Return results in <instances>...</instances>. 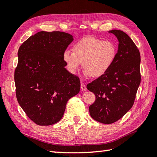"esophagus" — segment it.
Masks as SVG:
<instances>
[{"label": "esophagus", "mask_w": 157, "mask_h": 157, "mask_svg": "<svg viewBox=\"0 0 157 157\" xmlns=\"http://www.w3.org/2000/svg\"><path fill=\"white\" fill-rule=\"evenodd\" d=\"M80 87H81V90H82L86 91V90H87L86 85L84 84V83H81V86H80Z\"/></svg>", "instance_id": "esophagus-1"}]
</instances>
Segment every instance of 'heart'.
<instances>
[{"mask_svg": "<svg viewBox=\"0 0 157 157\" xmlns=\"http://www.w3.org/2000/svg\"><path fill=\"white\" fill-rule=\"evenodd\" d=\"M73 52L66 49L62 59L67 71L75 74L82 66L84 75L98 78L112 69L115 64L117 48L110 40H103L93 36H87L74 44Z\"/></svg>", "mask_w": 157, "mask_h": 157, "instance_id": "b5f03b06", "label": "heart"}]
</instances>
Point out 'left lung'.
<instances>
[{"instance_id": "obj_1", "label": "left lung", "mask_w": 157, "mask_h": 157, "mask_svg": "<svg viewBox=\"0 0 157 157\" xmlns=\"http://www.w3.org/2000/svg\"><path fill=\"white\" fill-rule=\"evenodd\" d=\"M119 41L115 64L108 72L87 84L95 95L89 106L90 115L104 124L118 121L132 107L141 82V56L138 48L121 30L108 31Z\"/></svg>"}]
</instances>
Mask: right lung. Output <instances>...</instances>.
<instances>
[{
	"instance_id": "1",
	"label": "right lung",
	"mask_w": 157,
	"mask_h": 157,
	"mask_svg": "<svg viewBox=\"0 0 157 157\" xmlns=\"http://www.w3.org/2000/svg\"><path fill=\"white\" fill-rule=\"evenodd\" d=\"M73 40L61 31H39L20 47L14 73L16 98L31 120L50 126L62 119L68 100L80 89L78 77L66 69L62 54Z\"/></svg>"
}]
</instances>
